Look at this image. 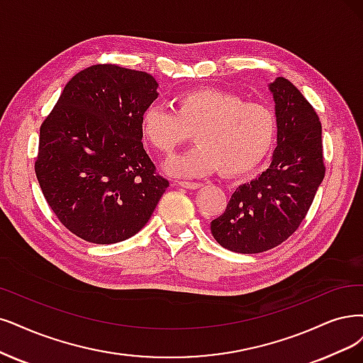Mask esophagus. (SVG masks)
Segmentation results:
<instances>
[{
	"label": "esophagus",
	"instance_id": "obj_1",
	"mask_svg": "<svg viewBox=\"0 0 363 363\" xmlns=\"http://www.w3.org/2000/svg\"><path fill=\"white\" fill-rule=\"evenodd\" d=\"M181 186H184V189H189V190H197L202 186V184L200 182H191V181H179L178 182Z\"/></svg>",
	"mask_w": 363,
	"mask_h": 363
}]
</instances>
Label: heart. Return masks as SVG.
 <instances>
[{
    "instance_id": "obj_1",
    "label": "heart",
    "mask_w": 363,
    "mask_h": 363,
    "mask_svg": "<svg viewBox=\"0 0 363 363\" xmlns=\"http://www.w3.org/2000/svg\"><path fill=\"white\" fill-rule=\"evenodd\" d=\"M143 139L161 154H172L194 133L196 146L167 160L166 170L179 178L242 177L269 154L277 118L266 104L245 101L218 88H197L174 100V111L147 106L140 118Z\"/></svg>"
}]
</instances>
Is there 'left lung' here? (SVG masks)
<instances>
[{
	"label": "left lung",
	"instance_id": "1",
	"mask_svg": "<svg viewBox=\"0 0 363 363\" xmlns=\"http://www.w3.org/2000/svg\"><path fill=\"white\" fill-rule=\"evenodd\" d=\"M275 101L277 147L271 166L239 185L223 216L211 223L217 242L235 252L271 250L294 233L325 178L321 124L290 80L269 84Z\"/></svg>",
	"mask_w": 363,
	"mask_h": 363
}]
</instances>
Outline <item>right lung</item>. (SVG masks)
<instances>
[{"mask_svg":"<svg viewBox=\"0 0 363 363\" xmlns=\"http://www.w3.org/2000/svg\"><path fill=\"white\" fill-rule=\"evenodd\" d=\"M157 88L145 72L91 65L67 82L40 127V189L58 220L86 242L136 235L169 186L142 143L140 118Z\"/></svg>","mask_w":363,"mask_h":363,"instance_id":"1","label":"right lung"}]
</instances>
